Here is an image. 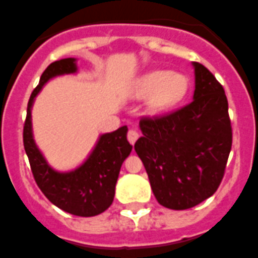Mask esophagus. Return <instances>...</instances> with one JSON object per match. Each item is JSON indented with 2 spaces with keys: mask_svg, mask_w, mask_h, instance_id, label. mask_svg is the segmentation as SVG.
Instances as JSON below:
<instances>
[{
  "mask_svg": "<svg viewBox=\"0 0 258 258\" xmlns=\"http://www.w3.org/2000/svg\"><path fill=\"white\" fill-rule=\"evenodd\" d=\"M138 138H139V134H138L135 130H130L128 134H127V139H128V142L131 143V145H134V143L137 142Z\"/></svg>",
  "mask_w": 258,
  "mask_h": 258,
  "instance_id": "obj_1",
  "label": "esophagus"
}]
</instances>
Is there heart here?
Segmentation results:
<instances>
[{
  "label": "heart",
  "mask_w": 258,
  "mask_h": 258,
  "mask_svg": "<svg viewBox=\"0 0 258 258\" xmlns=\"http://www.w3.org/2000/svg\"><path fill=\"white\" fill-rule=\"evenodd\" d=\"M189 89V81L181 73L154 70L141 77L135 86L138 97H149L151 111L162 112L181 101Z\"/></svg>",
  "instance_id": "b5f03b06"
}]
</instances>
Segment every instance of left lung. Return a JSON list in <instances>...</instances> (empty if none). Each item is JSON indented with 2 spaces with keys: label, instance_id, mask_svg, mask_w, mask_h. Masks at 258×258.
I'll return each instance as SVG.
<instances>
[{
  "label": "left lung",
  "instance_id": "1",
  "mask_svg": "<svg viewBox=\"0 0 258 258\" xmlns=\"http://www.w3.org/2000/svg\"><path fill=\"white\" fill-rule=\"evenodd\" d=\"M192 66V103L169 115L142 119V137L134 146L155 199L170 210L192 208L215 194L233 141L225 90L203 64Z\"/></svg>",
  "mask_w": 258,
  "mask_h": 258
}]
</instances>
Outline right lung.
Instances as JSON below:
<instances>
[{
    "label": "right lung",
    "mask_w": 258,
    "mask_h": 258,
    "mask_svg": "<svg viewBox=\"0 0 258 258\" xmlns=\"http://www.w3.org/2000/svg\"><path fill=\"white\" fill-rule=\"evenodd\" d=\"M78 73L76 58L55 60L44 70L31 94L24 124V149L35 181L47 199L77 216H94L107 210L115 198L119 172L133 146L127 141V125L101 134L85 161L70 170H56L37 147L32 130V107L43 86L55 77Z\"/></svg>",
    "instance_id": "add662e5"
}]
</instances>
